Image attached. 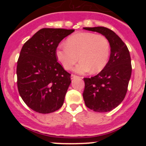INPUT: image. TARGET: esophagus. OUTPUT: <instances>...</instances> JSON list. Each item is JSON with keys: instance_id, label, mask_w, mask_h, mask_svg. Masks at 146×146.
I'll return each mask as SVG.
<instances>
[{"instance_id": "1", "label": "esophagus", "mask_w": 146, "mask_h": 146, "mask_svg": "<svg viewBox=\"0 0 146 146\" xmlns=\"http://www.w3.org/2000/svg\"><path fill=\"white\" fill-rule=\"evenodd\" d=\"M76 77H77V76L75 75V74H72V75H71V79H72V80L74 79V78H76Z\"/></svg>"}]
</instances>
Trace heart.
Wrapping results in <instances>:
<instances>
[{
  "instance_id": "1",
  "label": "heart",
  "mask_w": 146,
  "mask_h": 146,
  "mask_svg": "<svg viewBox=\"0 0 146 146\" xmlns=\"http://www.w3.org/2000/svg\"><path fill=\"white\" fill-rule=\"evenodd\" d=\"M110 55V45L106 37L90 32H81L67 38L66 44L60 45L56 57L66 70L76 66L74 72L84 74L89 72L98 73L108 64Z\"/></svg>"
}]
</instances>
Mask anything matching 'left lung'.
<instances>
[{"label":"left lung","mask_w":146,"mask_h":146,"mask_svg":"<svg viewBox=\"0 0 146 146\" xmlns=\"http://www.w3.org/2000/svg\"><path fill=\"white\" fill-rule=\"evenodd\" d=\"M106 37L110 45V56L97 75L84 78L82 96L85 104L95 112L105 113L118 107L125 98L131 74L129 51L116 33L104 27L84 28Z\"/></svg>","instance_id":"left-lung-1"}]
</instances>
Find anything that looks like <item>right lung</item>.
<instances>
[{
	"mask_svg": "<svg viewBox=\"0 0 146 146\" xmlns=\"http://www.w3.org/2000/svg\"><path fill=\"white\" fill-rule=\"evenodd\" d=\"M74 31L42 28L22 47L17 66L18 91L27 106L37 113H52L64 104L71 74L58 62L56 50Z\"/></svg>",
	"mask_w": 146,
	"mask_h": 146,
	"instance_id": "1",
	"label": "right lung"
}]
</instances>
